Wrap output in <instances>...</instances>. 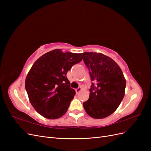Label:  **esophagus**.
<instances>
[{"mask_svg":"<svg viewBox=\"0 0 151 151\" xmlns=\"http://www.w3.org/2000/svg\"><path fill=\"white\" fill-rule=\"evenodd\" d=\"M82 90V88H81V87H79V88H77V89H76V93L77 94V93H79L80 91Z\"/></svg>","mask_w":151,"mask_h":151,"instance_id":"34e87169","label":"esophagus"}]
</instances>
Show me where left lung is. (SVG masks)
I'll list each match as a JSON object with an SVG mask.
<instances>
[{
  "label": "left lung",
  "mask_w": 151,
  "mask_h": 151,
  "mask_svg": "<svg viewBox=\"0 0 151 151\" xmlns=\"http://www.w3.org/2000/svg\"><path fill=\"white\" fill-rule=\"evenodd\" d=\"M83 60L93 81L89 98L83 103L86 113L96 119L106 118L119 106L125 95L126 80L113 59L96 52H84Z\"/></svg>",
  "instance_id": "obj_1"
}]
</instances>
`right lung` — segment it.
Wrapping results in <instances>:
<instances>
[{
    "label": "right lung",
    "instance_id": "right-lung-1",
    "mask_svg": "<svg viewBox=\"0 0 151 151\" xmlns=\"http://www.w3.org/2000/svg\"><path fill=\"white\" fill-rule=\"evenodd\" d=\"M82 60V53H63L56 49L34 63L26 76L25 88L31 104L40 115L57 119L67 112L76 94L67 73Z\"/></svg>",
    "mask_w": 151,
    "mask_h": 151
}]
</instances>
